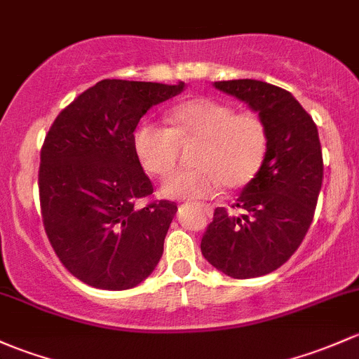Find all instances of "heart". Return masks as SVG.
<instances>
[{"label":"heart","mask_w":359,"mask_h":359,"mask_svg":"<svg viewBox=\"0 0 359 359\" xmlns=\"http://www.w3.org/2000/svg\"><path fill=\"white\" fill-rule=\"evenodd\" d=\"M172 127L146 120L135 129L134 149L142 168L165 177L175 168L180 141H199L196 168L170 175L161 192L172 199H203L222 186L241 189L252 180L269 149V130L255 111H236L213 97H194L170 111Z\"/></svg>","instance_id":"obj_1"}]
</instances>
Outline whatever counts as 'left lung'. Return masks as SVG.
Masks as SVG:
<instances>
[{
	"instance_id": "8db88e82",
	"label": "left lung",
	"mask_w": 359,
	"mask_h": 359,
	"mask_svg": "<svg viewBox=\"0 0 359 359\" xmlns=\"http://www.w3.org/2000/svg\"><path fill=\"white\" fill-rule=\"evenodd\" d=\"M248 103L265 122L269 149L255 179L244 187L232 217L217 208L201 239L210 265L232 278L266 275L301 246L315 215L323 180L318 129L289 90L252 79L215 82Z\"/></svg>"
}]
</instances>
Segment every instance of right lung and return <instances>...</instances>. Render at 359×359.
I'll use <instances>...</instances> for the list:
<instances>
[{"label": "right lung", "mask_w": 359, "mask_h": 359, "mask_svg": "<svg viewBox=\"0 0 359 359\" xmlns=\"http://www.w3.org/2000/svg\"><path fill=\"white\" fill-rule=\"evenodd\" d=\"M182 89L184 82L104 79L63 108L48 130L41 217L58 259L84 284L132 289L160 262L177 205L151 199L153 184L135 154L134 130L151 107ZM142 197L150 201L141 207Z\"/></svg>", "instance_id": "obj_1"}]
</instances>
